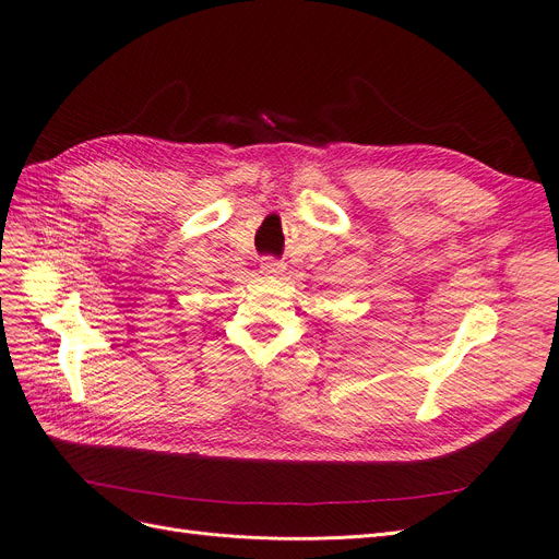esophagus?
Instances as JSON below:
<instances>
[{
  "instance_id": "obj_1",
  "label": "esophagus",
  "mask_w": 559,
  "mask_h": 559,
  "mask_svg": "<svg viewBox=\"0 0 559 559\" xmlns=\"http://www.w3.org/2000/svg\"><path fill=\"white\" fill-rule=\"evenodd\" d=\"M259 271H261V275H265V277H277V275H284L286 265H284L282 261L273 259V257H267V259H263Z\"/></svg>"
}]
</instances>
